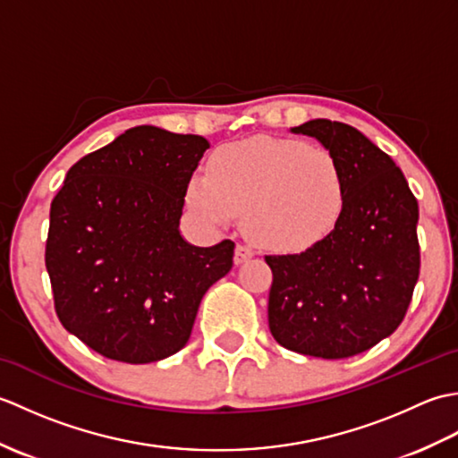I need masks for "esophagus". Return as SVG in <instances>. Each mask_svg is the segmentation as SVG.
Here are the masks:
<instances>
[{
	"mask_svg": "<svg viewBox=\"0 0 458 458\" xmlns=\"http://www.w3.org/2000/svg\"><path fill=\"white\" fill-rule=\"evenodd\" d=\"M256 256V251L251 250L250 246H246V244H238L236 246V254H234V261H236V266H240V264H244V261H248V259H251Z\"/></svg>",
	"mask_w": 458,
	"mask_h": 458,
	"instance_id": "esophagus-1",
	"label": "esophagus"
}]
</instances>
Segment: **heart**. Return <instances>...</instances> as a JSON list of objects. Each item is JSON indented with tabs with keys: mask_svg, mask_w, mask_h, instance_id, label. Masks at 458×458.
Masks as SVG:
<instances>
[{
	"mask_svg": "<svg viewBox=\"0 0 458 458\" xmlns=\"http://www.w3.org/2000/svg\"><path fill=\"white\" fill-rule=\"evenodd\" d=\"M187 202L212 226L244 212L248 236L259 246L303 251L336 228L346 204V177L325 148L259 135L214 151L207 177L189 182Z\"/></svg>",
	"mask_w": 458,
	"mask_h": 458,
	"instance_id": "heart-1",
	"label": "heart"
}]
</instances>
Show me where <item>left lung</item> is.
Here are the masks:
<instances>
[{"label":"left lung","mask_w":458,"mask_h":458,"mask_svg":"<svg viewBox=\"0 0 458 458\" xmlns=\"http://www.w3.org/2000/svg\"><path fill=\"white\" fill-rule=\"evenodd\" d=\"M291 131L318 140L343 165L346 204L317 246L266 256L269 330L293 352L348 358L402 325L421 267L420 207L390 155L352 125L310 120Z\"/></svg>","instance_id":"obj_1"}]
</instances>
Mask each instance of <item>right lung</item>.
Instances as JSON below:
<instances>
[{"label": "right lung", "mask_w": 458, "mask_h": 458, "mask_svg": "<svg viewBox=\"0 0 458 458\" xmlns=\"http://www.w3.org/2000/svg\"><path fill=\"white\" fill-rule=\"evenodd\" d=\"M210 148L138 125L66 173L51 202L45 266L63 327L110 360L149 364L189 343L200 301L234 264V242L189 244L184 194Z\"/></svg>", "instance_id": "obj_1"}]
</instances>
